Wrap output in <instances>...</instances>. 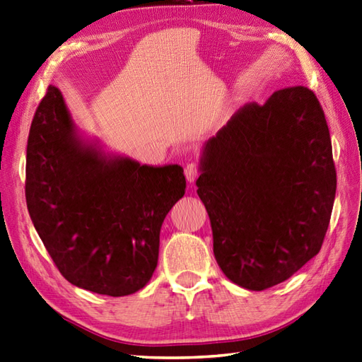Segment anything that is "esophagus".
Segmentation results:
<instances>
[{
	"label": "esophagus",
	"instance_id": "1",
	"mask_svg": "<svg viewBox=\"0 0 362 362\" xmlns=\"http://www.w3.org/2000/svg\"><path fill=\"white\" fill-rule=\"evenodd\" d=\"M199 174H200V168H199L197 163L191 162V163L187 165V167H185V175H187V180L189 183H194L195 180H197Z\"/></svg>",
	"mask_w": 362,
	"mask_h": 362
}]
</instances>
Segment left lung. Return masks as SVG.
Listing matches in <instances>:
<instances>
[{
	"label": "left lung",
	"mask_w": 362,
	"mask_h": 362,
	"mask_svg": "<svg viewBox=\"0 0 362 362\" xmlns=\"http://www.w3.org/2000/svg\"><path fill=\"white\" fill-rule=\"evenodd\" d=\"M197 188L229 281L262 291L300 270L322 249L337 191L314 92L286 88L236 110L203 144Z\"/></svg>",
	"instance_id": "left-lung-1"
}]
</instances>
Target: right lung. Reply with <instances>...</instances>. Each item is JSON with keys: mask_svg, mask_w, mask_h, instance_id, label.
I'll list each match as a JSON object with an SVG mask.
<instances>
[{"mask_svg": "<svg viewBox=\"0 0 362 362\" xmlns=\"http://www.w3.org/2000/svg\"><path fill=\"white\" fill-rule=\"evenodd\" d=\"M185 188L180 165H141L81 135L62 92L48 86L28 133L25 199L68 282L112 297L146 286L162 223Z\"/></svg>", "mask_w": 362, "mask_h": 362, "instance_id": "add662e5", "label": "right lung"}]
</instances>
